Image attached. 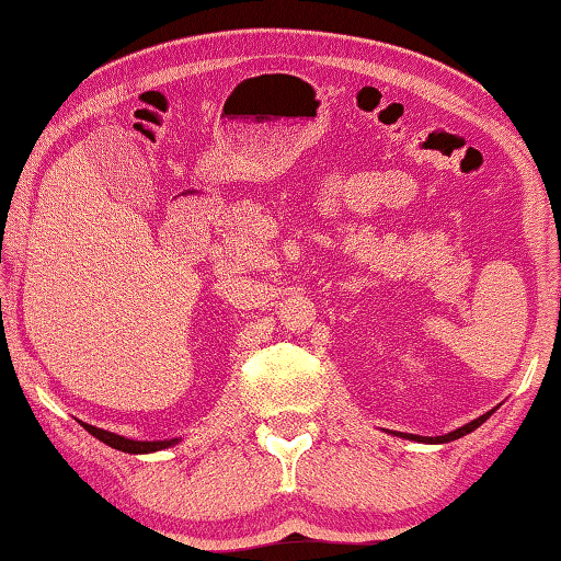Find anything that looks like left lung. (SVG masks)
Masks as SVG:
<instances>
[{"instance_id":"obj_1","label":"left lung","mask_w":561,"mask_h":561,"mask_svg":"<svg viewBox=\"0 0 561 561\" xmlns=\"http://www.w3.org/2000/svg\"><path fill=\"white\" fill-rule=\"evenodd\" d=\"M492 413H495V408H492V411H488V413H482L480 417H474V421L465 423L462 428H458V431H450V433H445V435H435V438H431V435H413V433H393V435H401V438H405V440H415V443H431V445H440V443L458 440V438H462V435H468V433H472L474 428H480V425L485 423Z\"/></svg>"}]
</instances>
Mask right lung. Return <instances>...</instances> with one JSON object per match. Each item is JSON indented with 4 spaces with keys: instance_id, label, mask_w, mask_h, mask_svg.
I'll list each match as a JSON object with an SVG mask.
<instances>
[{
    "instance_id": "add662e5",
    "label": "right lung",
    "mask_w": 561,
    "mask_h": 561,
    "mask_svg": "<svg viewBox=\"0 0 561 561\" xmlns=\"http://www.w3.org/2000/svg\"><path fill=\"white\" fill-rule=\"evenodd\" d=\"M79 423L93 435V438H99L101 443H106L108 448H116L121 453H130V455L158 453V450L173 448V445L180 443V438H170V440H133V438H123V435H118V433L96 428V425H89V423H83V421H79Z\"/></svg>"
}]
</instances>
